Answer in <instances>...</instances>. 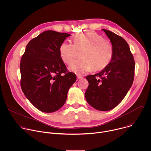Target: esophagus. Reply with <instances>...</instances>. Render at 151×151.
Returning a JSON list of instances; mask_svg holds the SVG:
<instances>
[{
  "label": "esophagus",
  "mask_w": 151,
  "mask_h": 151,
  "mask_svg": "<svg viewBox=\"0 0 151 151\" xmlns=\"http://www.w3.org/2000/svg\"><path fill=\"white\" fill-rule=\"evenodd\" d=\"M82 78H83V76H81V75H77V78H78V79H82Z\"/></svg>",
  "instance_id": "esophagus-1"
}]
</instances>
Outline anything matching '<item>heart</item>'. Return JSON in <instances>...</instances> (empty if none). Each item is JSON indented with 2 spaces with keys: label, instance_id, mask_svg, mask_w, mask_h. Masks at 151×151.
<instances>
[{
  "label": "heart",
  "instance_id": "b5f03b06",
  "mask_svg": "<svg viewBox=\"0 0 151 151\" xmlns=\"http://www.w3.org/2000/svg\"><path fill=\"white\" fill-rule=\"evenodd\" d=\"M79 52H82V59L73 63ZM60 56L66 64L72 62L70 69L77 74L87 72L93 68L95 70L104 69L110 63L114 55V47L111 41L93 32L76 35L73 44L63 42L60 47Z\"/></svg>",
  "mask_w": 151,
  "mask_h": 151
}]
</instances>
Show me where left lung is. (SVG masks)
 Here are the masks:
<instances>
[{"label": "left lung", "mask_w": 151, "mask_h": 151, "mask_svg": "<svg viewBox=\"0 0 151 151\" xmlns=\"http://www.w3.org/2000/svg\"><path fill=\"white\" fill-rule=\"evenodd\" d=\"M114 47L111 61L100 72L86 76L89 85L85 99L94 109L108 111L119 104L131 88L135 62L127 42L122 37L102 29Z\"/></svg>", "instance_id": "obj_1"}]
</instances>
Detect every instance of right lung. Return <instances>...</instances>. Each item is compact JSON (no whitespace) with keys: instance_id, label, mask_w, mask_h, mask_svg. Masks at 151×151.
<instances>
[{"instance_id":"right-lung-1","label":"right lung","mask_w":151,"mask_h":151,"mask_svg":"<svg viewBox=\"0 0 151 151\" xmlns=\"http://www.w3.org/2000/svg\"><path fill=\"white\" fill-rule=\"evenodd\" d=\"M71 35L47 30L32 39L20 63L21 87L39 111L54 112L65 103L68 92L76 80L60 53L61 44Z\"/></svg>"}]
</instances>
